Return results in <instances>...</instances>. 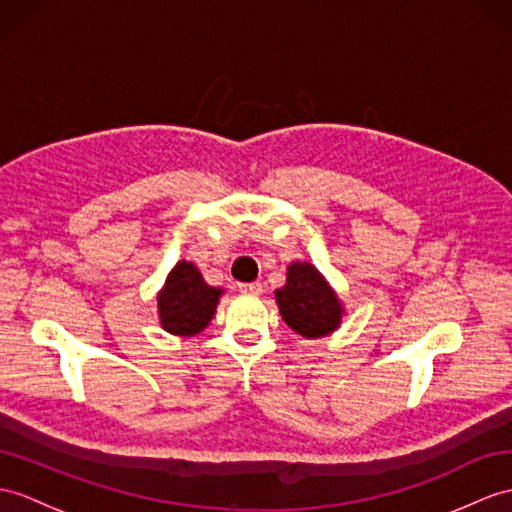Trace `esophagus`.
<instances>
[{"instance_id": "esophagus-1", "label": "esophagus", "mask_w": 512, "mask_h": 512, "mask_svg": "<svg viewBox=\"0 0 512 512\" xmlns=\"http://www.w3.org/2000/svg\"><path fill=\"white\" fill-rule=\"evenodd\" d=\"M237 290H240L242 294H259V292H261V283H259V281L237 283Z\"/></svg>"}]
</instances>
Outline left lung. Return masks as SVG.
Returning <instances> with one entry per match:
<instances>
[{
    "label": "left lung",
    "instance_id": "obj_1",
    "mask_svg": "<svg viewBox=\"0 0 512 512\" xmlns=\"http://www.w3.org/2000/svg\"><path fill=\"white\" fill-rule=\"evenodd\" d=\"M275 296L285 325L296 334L323 338L340 327L344 307L338 294L307 261H294L288 266V279Z\"/></svg>",
    "mask_w": 512,
    "mask_h": 512
}]
</instances>
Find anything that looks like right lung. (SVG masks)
<instances>
[{"label":"right lung","instance_id":"add662e5","mask_svg":"<svg viewBox=\"0 0 512 512\" xmlns=\"http://www.w3.org/2000/svg\"><path fill=\"white\" fill-rule=\"evenodd\" d=\"M220 296L222 290L211 288L192 261H178L157 296L161 327L183 338L200 334L216 314Z\"/></svg>","mask_w":512,"mask_h":512}]
</instances>
